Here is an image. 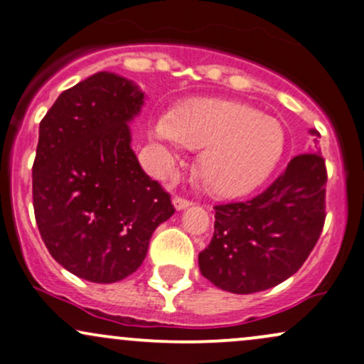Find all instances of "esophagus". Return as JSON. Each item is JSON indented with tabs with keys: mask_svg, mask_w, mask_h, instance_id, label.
Here are the masks:
<instances>
[{
	"mask_svg": "<svg viewBox=\"0 0 364 364\" xmlns=\"http://www.w3.org/2000/svg\"><path fill=\"white\" fill-rule=\"evenodd\" d=\"M172 203H173V206H175V209H177V211H182V209H187L189 206H192L191 200L178 198V196H175V198L172 199Z\"/></svg>",
	"mask_w": 364,
	"mask_h": 364,
	"instance_id": "34e87169",
	"label": "esophagus"
}]
</instances>
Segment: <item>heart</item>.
Returning a JSON list of instances; mask_svg holds the SVG:
<instances>
[{"label":"heart","instance_id":"b5f03b06","mask_svg":"<svg viewBox=\"0 0 364 364\" xmlns=\"http://www.w3.org/2000/svg\"><path fill=\"white\" fill-rule=\"evenodd\" d=\"M151 136L166 146L203 149L199 177L218 198L250 194L271 177L286 149L283 124L249 104L196 98L153 121Z\"/></svg>","mask_w":364,"mask_h":364}]
</instances>
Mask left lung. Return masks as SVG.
Returning a JSON list of instances; mask_svg holds the SVG:
<instances>
[{"instance_id": "8db88e82", "label": "left lung", "mask_w": 364, "mask_h": 364, "mask_svg": "<svg viewBox=\"0 0 364 364\" xmlns=\"http://www.w3.org/2000/svg\"><path fill=\"white\" fill-rule=\"evenodd\" d=\"M271 187L245 203L215 208V235L199 254L200 274L223 291L250 294L281 284L303 266L326 220V161L318 132Z\"/></svg>"}]
</instances>
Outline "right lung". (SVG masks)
Listing matches in <instances>:
<instances>
[{"label": "right lung", "mask_w": 364, "mask_h": 364, "mask_svg": "<svg viewBox=\"0 0 364 364\" xmlns=\"http://www.w3.org/2000/svg\"><path fill=\"white\" fill-rule=\"evenodd\" d=\"M144 98L134 81L100 71L63 92L38 126V232L55 262L92 283L132 274L153 232L175 213L131 148L129 124Z\"/></svg>", "instance_id": "add662e5"}]
</instances>
